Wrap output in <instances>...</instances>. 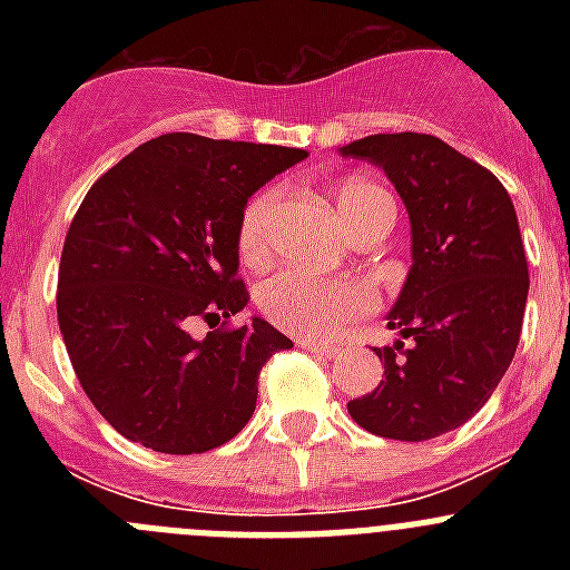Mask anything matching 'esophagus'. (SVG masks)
<instances>
[{"label":"esophagus","instance_id":"34e87169","mask_svg":"<svg viewBox=\"0 0 570 570\" xmlns=\"http://www.w3.org/2000/svg\"><path fill=\"white\" fill-rule=\"evenodd\" d=\"M302 347H308L311 354L316 356H336L342 351L340 345H331V342H316V340H299Z\"/></svg>","mask_w":570,"mask_h":570}]
</instances>
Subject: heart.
<instances>
[{"mask_svg": "<svg viewBox=\"0 0 570 570\" xmlns=\"http://www.w3.org/2000/svg\"><path fill=\"white\" fill-rule=\"evenodd\" d=\"M279 194L262 190L248 203L239 223V254L245 262H259L268 254L271 228H274ZM334 205L347 234L356 236L382 216L394 214L391 196L367 179H345L334 188ZM259 311L288 334L316 340L336 336L347 322L360 320L374 308V296L365 285L351 279H325V276L279 271L259 285Z\"/></svg>", "mask_w": 570, "mask_h": 570, "instance_id": "b5f03b06", "label": "heart"}]
</instances>
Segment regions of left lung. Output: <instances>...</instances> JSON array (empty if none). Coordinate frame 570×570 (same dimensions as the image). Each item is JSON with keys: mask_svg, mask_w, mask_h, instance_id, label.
<instances>
[{"mask_svg": "<svg viewBox=\"0 0 570 570\" xmlns=\"http://www.w3.org/2000/svg\"><path fill=\"white\" fill-rule=\"evenodd\" d=\"M340 154L385 170L411 223V268L385 316L400 340L374 347L385 380L347 414L387 440H434L491 400L520 342L528 262L517 210L491 170L436 136L374 134Z\"/></svg>", "mask_w": 570, "mask_h": 570, "instance_id": "8db88e82", "label": "left lung"}]
</instances>
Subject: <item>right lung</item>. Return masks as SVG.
I'll list each match as a JSON object with an SVG mask.
<instances>
[{
    "label": "right lung",
    "instance_id": "1",
    "mask_svg": "<svg viewBox=\"0 0 570 570\" xmlns=\"http://www.w3.org/2000/svg\"><path fill=\"white\" fill-rule=\"evenodd\" d=\"M308 150L165 134L130 150L79 205L59 262L57 314L70 365L99 414L159 454L234 440L262 365L294 342L239 314V223L248 199Z\"/></svg>",
    "mask_w": 570,
    "mask_h": 570
}]
</instances>
